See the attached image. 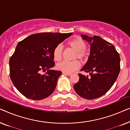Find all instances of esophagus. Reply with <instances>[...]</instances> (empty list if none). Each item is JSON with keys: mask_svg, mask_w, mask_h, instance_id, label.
Segmentation results:
<instances>
[{"mask_svg": "<svg viewBox=\"0 0 130 130\" xmlns=\"http://www.w3.org/2000/svg\"><path fill=\"white\" fill-rule=\"evenodd\" d=\"M62 73L64 74H66V75H67V76H71V75H72V73H66V72H62Z\"/></svg>", "mask_w": 130, "mask_h": 130, "instance_id": "1", "label": "esophagus"}]
</instances>
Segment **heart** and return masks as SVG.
<instances>
[{
  "instance_id": "obj_1",
  "label": "heart",
  "mask_w": 130,
  "mask_h": 130,
  "mask_svg": "<svg viewBox=\"0 0 130 130\" xmlns=\"http://www.w3.org/2000/svg\"><path fill=\"white\" fill-rule=\"evenodd\" d=\"M68 45L75 52L74 58H77L81 61H83L87 57L88 54L85 50L86 44L82 38L79 37L74 38L68 42ZM63 50V48L60 44L54 48L53 56L55 61H59L61 59ZM79 66L80 63L77 60H74L72 61H62L57 64V69L64 72L70 73L79 68Z\"/></svg>"
}]
</instances>
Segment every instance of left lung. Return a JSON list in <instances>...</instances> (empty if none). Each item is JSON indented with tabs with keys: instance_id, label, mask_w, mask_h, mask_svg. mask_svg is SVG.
<instances>
[{
	"instance_id": "left-lung-1",
	"label": "left lung",
	"mask_w": 130,
	"mask_h": 130,
	"mask_svg": "<svg viewBox=\"0 0 130 130\" xmlns=\"http://www.w3.org/2000/svg\"><path fill=\"white\" fill-rule=\"evenodd\" d=\"M81 37L90 49L88 61L80 71L89 73L90 77L79 74V80L74 89L83 98L96 99L105 94L116 81L120 70V55L114 46L100 37Z\"/></svg>"
}]
</instances>
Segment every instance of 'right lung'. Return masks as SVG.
<instances>
[{"label": "right lung", "mask_w": 130, "mask_h": 130, "mask_svg": "<svg viewBox=\"0 0 130 130\" xmlns=\"http://www.w3.org/2000/svg\"><path fill=\"white\" fill-rule=\"evenodd\" d=\"M72 33L44 32L29 35L19 42L10 58V76L21 94L32 100L45 99L53 93L61 72L54 66V48ZM42 70L47 71L44 75Z\"/></svg>", "instance_id": "1"}]
</instances>
